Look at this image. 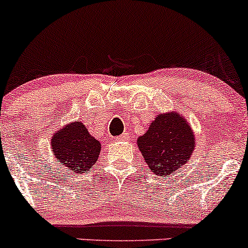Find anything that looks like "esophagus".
<instances>
[{
    "label": "esophagus",
    "mask_w": 248,
    "mask_h": 248,
    "mask_svg": "<svg viewBox=\"0 0 248 248\" xmlns=\"http://www.w3.org/2000/svg\"><path fill=\"white\" fill-rule=\"evenodd\" d=\"M128 135H127V133H124V134H121L120 137L116 138V141H126L128 140Z\"/></svg>",
    "instance_id": "esophagus-1"
}]
</instances>
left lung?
Segmentation results:
<instances>
[{"label":"left lung","mask_w":248,"mask_h":248,"mask_svg":"<svg viewBox=\"0 0 248 248\" xmlns=\"http://www.w3.org/2000/svg\"><path fill=\"white\" fill-rule=\"evenodd\" d=\"M138 146L152 172L164 178L186 164L194 149V135L179 114H159Z\"/></svg>","instance_id":"8db88e82"}]
</instances>
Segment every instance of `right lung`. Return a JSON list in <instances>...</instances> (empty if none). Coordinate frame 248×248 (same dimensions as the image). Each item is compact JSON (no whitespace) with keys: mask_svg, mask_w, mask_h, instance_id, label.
I'll return each mask as SVG.
<instances>
[{"mask_svg":"<svg viewBox=\"0 0 248 248\" xmlns=\"http://www.w3.org/2000/svg\"><path fill=\"white\" fill-rule=\"evenodd\" d=\"M51 148L58 162L74 173H86L99 159L101 146L88 133L84 124L73 122L51 139Z\"/></svg>","mask_w":248,"mask_h":248,"instance_id":"1","label":"right lung"}]
</instances>
